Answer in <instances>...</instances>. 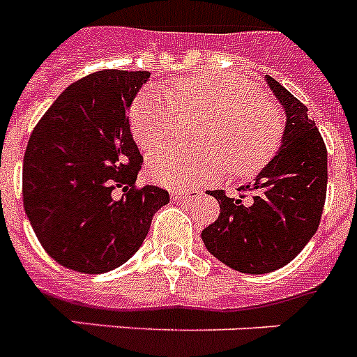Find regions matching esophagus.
I'll use <instances>...</instances> for the list:
<instances>
[{
	"instance_id": "esophagus-1",
	"label": "esophagus",
	"mask_w": 357,
	"mask_h": 357,
	"mask_svg": "<svg viewBox=\"0 0 357 357\" xmlns=\"http://www.w3.org/2000/svg\"><path fill=\"white\" fill-rule=\"evenodd\" d=\"M190 196H192L190 190H176V192H172V199H176V202H179V199H188Z\"/></svg>"
}]
</instances>
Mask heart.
<instances>
[{"label": "heart", "mask_w": 357, "mask_h": 357, "mask_svg": "<svg viewBox=\"0 0 357 357\" xmlns=\"http://www.w3.org/2000/svg\"><path fill=\"white\" fill-rule=\"evenodd\" d=\"M163 91L181 108L211 115L199 133L205 149L198 152L163 149L150 155L146 170L155 183L187 187L216 178L227 165L234 176H249L262 169L279 149L280 109L245 78L192 73L169 82ZM169 99L143 91L133 100L130 132L143 152H150L172 135L176 109Z\"/></svg>", "instance_id": "b5f03b06"}]
</instances>
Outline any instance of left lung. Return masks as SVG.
Masks as SVG:
<instances>
[{"label": "left lung", "mask_w": 357, "mask_h": 357, "mask_svg": "<svg viewBox=\"0 0 357 357\" xmlns=\"http://www.w3.org/2000/svg\"><path fill=\"white\" fill-rule=\"evenodd\" d=\"M266 82L286 115L279 152L238 198L207 190L220 216L202 231L208 253L249 275L275 271L303 251L319 227L328 181L326 146L308 108L269 75Z\"/></svg>", "instance_id": "left-lung-1"}]
</instances>
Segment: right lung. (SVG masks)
<instances>
[{
	"instance_id": "right-lung-1",
	"label": "right lung",
	"mask_w": 357,
	"mask_h": 357,
	"mask_svg": "<svg viewBox=\"0 0 357 357\" xmlns=\"http://www.w3.org/2000/svg\"><path fill=\"white\" fill-rule=\"evenodd\" d=\"M149 71L106 69L69 86L34 126L23 158V207L54 262L98 275L137 253L170 202L135 187L143 155L128 109Z\"/></svg>"
}]
</instances>
